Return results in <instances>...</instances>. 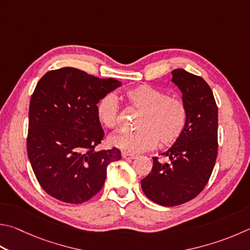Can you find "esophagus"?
I'll use <instances>...</instances> for the list:
<instances>
[{
  "instance_id": "esophagus-1",
  "label": "esophagus",
  "mask_w": 250,
  "mask_h": 250,
  "mask_svg": "<svg viewBox=\"0 0 250 250\" xmlns=\"http://www.w3.org/2000/svg\"><path fill=\"white\" fill-rule=\"evenodd\" d=\"M122 157L125 158V160H134L137 155H133V154H130V153H126V152H122Z\"/></svg>"
}]
</instances>
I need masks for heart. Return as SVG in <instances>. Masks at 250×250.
<instances>
[{"label": "heart", "mask_w": 250, "mask_h": 250, "mask_svg": "<svg viewBox=\"0 0 250 250\" xmlns=\"http://www.w3.org/2000/svg\"><path fill=\"white\" fill-rule=\"evenodd\" d=\"M128 105L139 111L133 131H119L109 142L126 153L147 151L160 142L163 146L176 143L184 134L188 122V109L180 97L169 96L151 85H139L125 93ZM98 120L107 128L117 125L119 103L113 94L101 98L96 106Z\"/></svg>", "instance_id": "b5f03b06"}]
</instances>
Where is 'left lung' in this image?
Masks as SVG:
<instances>
[{"mask_svg": "<svg viewBox=\"0 0 250 250\" xmlns=\"http://www.w3.org/2000/svg\"><path fill=\"white\" fill-rule=\"evenodd\" d=\"M171 74L187 105V126L181 138L162 153L168 163L153 157L151 172L141 180L145 196L164 207L196 198L210 179L217 156V106L212 89L201 76L183 69Z\"/></svg>", "mask_w": 250, "mask_h": 250, "instance_id": "1", "label": "left lung"}]
</instances>
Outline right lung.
Masks as SVG:
<instances>
[{"mask_svg":"<svg viewBox=\"0 0 250 250\" xmlns=\"http://www.w3.org/2000/svg\"><path fill=\"white\" fill-rule=\"evenodd\" d=\"M120 85L69 66L47 72L37 83L29 105L27 154L51 197L72 204L89 200L105 184L107 166L121 158L116 147L95 151L105 134L96 106Z\"/></svg>","mask_w":250,"mask_h":250,"instance_id":"1","label":"right lung"}]
</instances>
